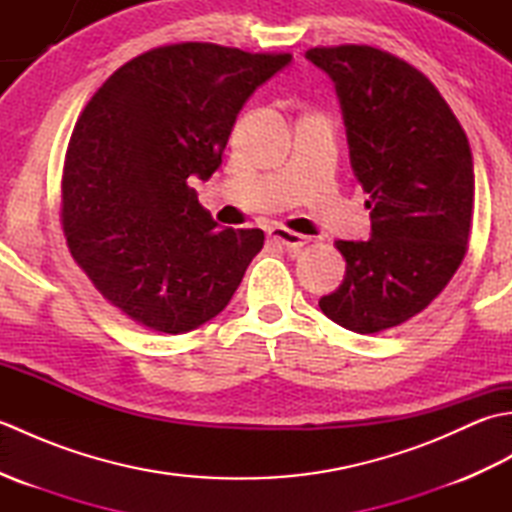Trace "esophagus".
<instances>
[{
  "label": "esophagus",
  "instance_id": "1",
  "mask_svg": "<svg viewBox=\"0 0 512 512\" xmlns=\"http://www.w3.org/2000/svg\"><path fill=\"white\" fill-rule=\"evenodd\" d=\"M268 237H270V242H275V244L284 246V248H288V250H299L301 246H306V244L310 242V237L299 235V233L290 231V228H284V226L270 228Z\"/></svg>",
  "mask_w": 512,
  "mask_h": 512
}]
</instances>
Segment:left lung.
<instances>
[{
    "mask_svg": "<svg viewBox=\"0 0 512 512\" xmlns=\"http://www.w3.org/2000/svg\"><path fill=\"white\" fill-rule=\"evenodd\" d=\"M334 81L350 162L369 195L372 237L343 242V284L319 301L341 328L376 334L409 321L460 268L473 220V156L436 85L372 46L310 48Z\"/></svg>",
    "mask_w": 512,
    "mask_h": 512,
    "instance_id": "1",
    "label": "left lung"
}]
</instances>
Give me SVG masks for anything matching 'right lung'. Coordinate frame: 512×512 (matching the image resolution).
Returning a JSON list of instances; mask_svg holds the SVG:
<instances>
[{
    "mask_svg": "<svg viewBox=\"0 0 512 512\" xmlns=\"http://www.w3.org/2000/svg\"><path fill=\"white\" fill-rule=\"evenodd\" d=\"M290 61L171 43L121 65L85 105L61 224L74 262L132 321L182 334L228 306L264 231L217 228L187 180L213 176L248 96Z\"/></svg>",
    "mask_w": 512,
    "mask_h": 512,
    "instance_id": "obj_1",
    "label": "right lung"
}]
</instances>
